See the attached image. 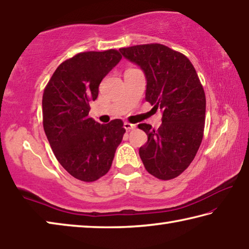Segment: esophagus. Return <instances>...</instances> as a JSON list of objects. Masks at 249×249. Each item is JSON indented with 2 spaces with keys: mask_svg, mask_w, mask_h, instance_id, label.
<instances>
[{
  "mask_svg": "<svg viewBox=\"0 0 249 249\" xmlns=\"http://www.w3.org/2000/svg\"><path fill=\"white\" fill-rule=\"evenodd\" d=\"M124 129L125 130H133V129H136V124H129V122H124Z\"/></svg>",
  "mask_w": 249,
  "mask_h": 249,
  "instance_id": "1",
  "label": "esophagus"
}]
</instances>
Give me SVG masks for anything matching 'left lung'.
I'll return each mask as SVG.
<instances>
[{"instance_id":"obj_1","label":"left lung","mask_w":249,"mask_h":249,"mask_svg":"<svg viewBox=\"0 0 249 249\" xmlns=\"http://www.w3.org/2000/svg\"><path fill=\"white\" fill-rule=\"evenodd\" d=\"M119 51L143 71L145 100L162 111L158 130L138 125L148 136L139 149L144 168L160 180L177 178L196 156L204 132L206 99L196 71L186 56L162 44Z\"/></svg>"}]
</instances>
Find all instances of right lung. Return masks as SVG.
<instances>
[{
    "label": "right lung",
    "instance_id": "1",
    "mask_svg": "<svg viewBox=\"0 0 249 249\" xmlns=\"http://www.w3.org/2000/svg\"><path fill=\"white\" fill-rule=\"evenodd\" d=\"M116 50L79 53L59 65L43 93V125L55 157L67 172L93 182L108 172L125 132L124 122L89 118L104 77L120 62Z\"/></svg>",
    "mask_w": 249,
    "mask_h": 249
}]
</instances>
